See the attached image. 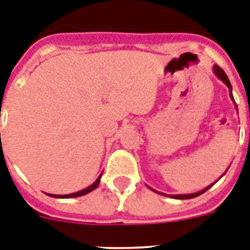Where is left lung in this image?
Wrapping results in <instances>:
<instances>
[{"mask_svg":"<svg viewBox=\"0 0 250 250\" xmlns=\"http://www.w3.org/2000/svg\"><path fill=\"white\" fill-rule=\"evenodd\" d=\"M214 73L218 76V79H220L223 81V83H226L227 86H228V89H229V94H231V98L233 100V95H232V85L231 83H229V80H228V77H227V74L224 73V70L220 68V66L218 65H214ZM235 101V100H233ZM215 184V182H214ZM212 184V185H214ZM212 185H209V186H207L206 188H203V190H201V191H198V193H194V194H180V195H170L171 198H174V199H191V198H195V197H199L201 194H203L205 191H207ZM161 194V193H160ZM164 195H167V194H164Z\"/></svg>","mask_w":250,"mask_h":250,"instance_id":"obj_1","label":"left lung"}]
</instances>
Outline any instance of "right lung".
Listing matches in <instances>:
<instances>
[{"instance_id":"obj_1","label":"right lung","mask_w":250,"mask_h":250,"mask_svg":"<svg viewBox=\"0 0 250 250\" xmlns=\"http://www.w3.org/2000/svg\"><path fill=\"white\" fill-rule=\"evenodd\" d=\"M1 135V133H0ZM102 176V174H101ZM101 176L95 180V182L93 185H90L89 188H83V190H81V191H77V193H73V194H66V195H55V194H48L49 197H55V198H74V197H81V195H85V194L90 193V191H93L98 185H100V181H101Z\"/></svg>"}]
</instances>
